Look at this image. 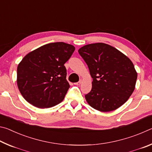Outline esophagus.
<instances>
[{"label": "esophagus", "instance_id": "esophagus-1", "mask_svg": "<svg viewBox=\"0 0 152 152\" xmlns=\"http://www.w3.org/2000/svg\"><path fill=\"white\" fill-rule=\"evenodd\" d=\"M82 80H80L79 82H76V83H74V84H75V85H80V84L82 83Z\"/></svg>", "mask_w": 152, "mask_h": 152}]
</instances>
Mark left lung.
Here are the masks:
<instances>
[{
    "instance_id": "1",
    "label": "left lung",
    "mask_w": 152,
    "mask_h": 152,
    "mask_svg": "<svg viewBox=\"0 0 152 152\" xmlns=\"http://www.w3.org/2000/svg\"><path fill=\"white\" fill-rule=\"evenodd\" d=\"M78 53L93 80L91 91L85 95L90 106L101 112L112 111L122 106L134 91L137 78L130 59L103 43L84 45Z\"/></svg>"
}]
</instances>
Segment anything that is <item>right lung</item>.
Masks as SVG:
<instances>
[{
	"instance_id": "obj_1",
	"label": "right lung",
	"mask_w": 152,
	"mask_h": 152,
	"mask_svg": "<svg viewBox=\"0 0 152 152\" xmlns=\"http://www.w3.org/2000/svg\"><path fill=\"white\" fill-rule=\"evenodd\" d=\"M75 48L64 42L50 43L31 51L17 67V82L26 101L39 109L63 101L70 88L64 66Z\"/></svg>"
}]
</instances>
